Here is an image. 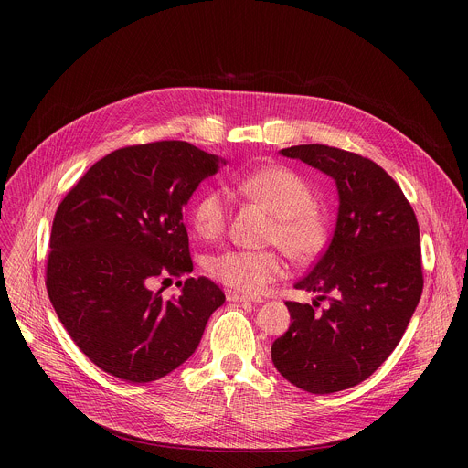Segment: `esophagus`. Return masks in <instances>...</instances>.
Segmentation results:
<instances>
[{"instance_id":"34e87169","label":"esophagus","mask_w":468,"mask_h":468,"mask_svg":"<svg viewBox=\"0 0 468 468\" xmlns=\"http://www.w3.org/2000/svg\"><path fill=\"white\" fill-rule=\"evenodd\" d=\"M226 298L229 302H253V303H261L262 302L259 296H248V294H240V292H235V291H228Z\"/></svg>"}]
</instances>
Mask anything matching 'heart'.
Instances as JSON below:
<instances>
[{
    "label": "heart",
    "instance_id": "1",
    "mask_svg": "<svg viewBox=\"0 0 468 468\" xmlns=\"http://www.w3.org/2000/svg\"><path fill=\"white\" fill-rule=\"evenodd\" d=\"M233 188L269 211L274 220L271 240L280 244L298 262L314 259L325 242V224L313 209L309 185L292 170L266 166L235 179ZM231 199L224 188H209L196 199L190 222L194 231L215 240L224 235L229 220ZM209 274L226 287L248 294L285 278L287 262L276 250H224L209 259Z\"/></svg>",
    "mask_w": 468,
    "mask_h": 468
}]
</instances>
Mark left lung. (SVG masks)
Wrapping results in <instances>:
<instances>
[{"label":"left lung","instance_id":"obj_1","mask_svg":"<svg viewBox=\"0 0 468 468\" xmlns=\"http://www.w3.org/2000/svg\"><path fill=\"white\" fill-rule=\"evenodd\" d=\"M333 177V237L294 287L313 303L285 302L291 325L272 345L278 372L298 388L329 394L372 376L404 337L424 280L420 233L402 188L374 161L324 144L280 152ZM322 299L325 310L318 312Z\"/></svg>","mask_w":468,"mask_h":468}]
</instances>
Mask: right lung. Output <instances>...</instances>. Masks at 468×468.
Returning <instances> with one entry per match:
<instances>
[{
    "mask_svg": "<svg viewBox=\"0 0 468 468\" xmlns=\"http://www.w3.org/2000/svg\"><path fill=\"white\" fill-rule=\"evenodd\" d=\"M226 165L183 141L120 148L60 202L49 237L46 287L80 350L129 383L155 381L183 365L226 296L188 278L170 300L150 285L192 272L183 207Z\"/></svg>",
    "mask_w": 468,
    "mask_h": 468,
    "instance_id": "add662e5",
    "label": "right lung"
}]
</instances>
